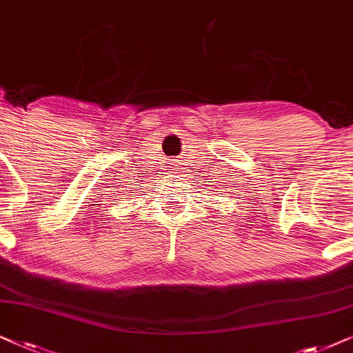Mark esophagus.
<instances>
[{
	"instance_id": "1",
	"label": "esophagus",
	"mask_w": 353,
	"mask_h": 353,
	"mask_svg": "<svg viewBox=\"0 0 353 353\" xmlns=\"http://www.w3.org/2000/svg\"><path fill=\"white\" fill-rule=\"evenodd\" d=\"M174 169H179V168H174Z\"/></svg>"
}]
</instances>
